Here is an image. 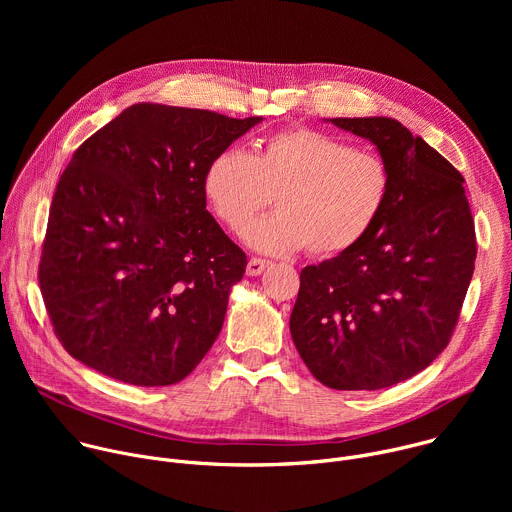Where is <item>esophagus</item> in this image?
Instances as JSON below:
<instances>
[{
    "label": "esophagus",
    "mask_w": 512,
    "mask_h": 512,
    "mask_svg": "<svg viewBox=\"0 0 512 512\" xmlns=\"http://www.w3.org/2000/svg\"><path fill=\"white\" fill-rule=\"evenodd\" d=\"M267 265H269V261H265L261 257H251L247 263V275H251V277L261 275L267 269Z\"/></svg>",
    "instance_id": "esophagus-1"
}]
</instances>
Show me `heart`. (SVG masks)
Returning a JSON list of instances; mask_svg holds the SVG:
<instances>
[{"label":"heart","instance_id":"obj_1","mask_svg":"<svg viewBox=\"0 0 512 512\" xmlns=\"http://www.w3.org/2000/svg\"><path fill=\"white\" fill-rule=\"evenodd\" d=\"M391 188L379 154L310 127L271 135L253 156L218 154L204 172L210 210L233 233L276 198L278 212L243 233L253 249L271 255L306 249L330 259L354 249L379 223Z\"/></svg>","mask_w":512,"mask_h":512}]
</instances>
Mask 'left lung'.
Instances as JSON below:
<instances>
[{
  "label": "left lung",
  "instance_id": "8db88e82",
  "mask_svg": "<svg viewBox=\"0 0 512 512\" xmlns=\"http://www.w3.org/2000/svg\"><path fill=\"white\" fill-rule=\"evenodd\" d=\"M330 121L377 145L393 188L367 239L302 269L289 330L322 385L377 391L448 346L474 273V218L464 176L399 121Z\"/></svg>",
  "mask_w": 512,
  "mask_h": 512
}]
</instances>
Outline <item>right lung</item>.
I'll return each instance as SVG.
<instances>
[{
    "label": "right lung",
    "instance_id": "right-lung-1",
    "mask_svg": "<svg viewBox=\"0 0 512 512\" xmlns=\"http://www.w3.org/2000/svg\"><path fill=\"white\" fill-rule=\"evenodd\" d=\"M259 121L137 103L79 145L56 184L38 267L72 358L137 387L196 369L247 267L206 210L204 172Z\"/></svg>",
    "mask_w": 512,
    "mask_h": 512
}]
</instances>
